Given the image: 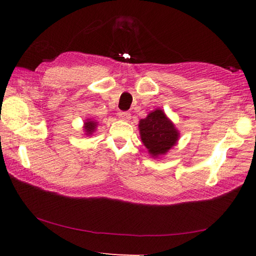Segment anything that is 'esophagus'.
Returning <instances> with one entry per match:
<instances>
[{
	"label": "esophagus",
	"mask_w": 256,
	"mask_h": 256,
	"mask_svg": "<svg viewBox=\"0 0 256 256\" xmlns=\"http://www.w3.org/2000/svg\"><path fill=\"white\" fill-rule=\"evenodd\" d=\"M118 116L122 121H129V118H130V113H128V112H118Z\"/></svg>",
	"instance_id": "obj_1"
}]
</instances>
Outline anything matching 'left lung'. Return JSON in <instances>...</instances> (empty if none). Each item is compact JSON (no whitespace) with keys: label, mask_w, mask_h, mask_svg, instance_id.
<instances>
[{"label":"left lung","mask_w":256,"mask_h":256,"mask_svg":"<svg viewBox=\"0 0 256 256\" xmlns=\"http://www.w3.org/2000/svg\"><path fill=\"white\" fill-rule=\"evenodd\" d=\"M140 135L152 157H160L176 144L180 132L162 110H155L138 124Z\"/></svg>","instance_id":"obj_1"}]
</instances>
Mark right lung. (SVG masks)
I'll list each match as a JSON object with an SVG mask.
<instances>
[{
  "label": "right lung",
  "instance_id": "add662e5",
  "mask_svg": "<svg viewBox=\"0 0 256 256\" xmlns=\"http://www.w3.org/2000/svg\"><path fill=\"white\" fill-rule=\"evenodd\" d=\"M96 128V122L92 120H86L85 124H84V129H85L86 135H92L93 132Z\"/></svg>",
  "mask_w": 256,
  "mask_h": 256
}]
</instances>
